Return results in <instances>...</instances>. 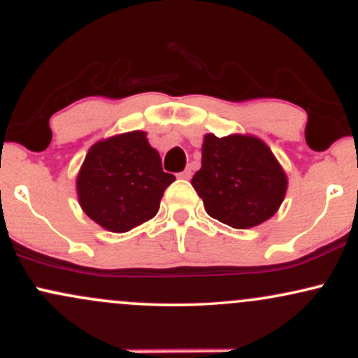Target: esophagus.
<instances>
[{"instance_id": "1", "label": "esophagus", "mask_w": 358, "mask_h": 358, "mask_svg": "<svg viewBox=\"0 0 358 358\" xmlns=\"http://www.w3.org/2000/svg\"><path fill=\"white\" fill-rule=\"evenodd\" d=\"M178 176H180V178H185V180L192 178V166H188L187 170H183L182 173H178Z\"/></svg>"}]
</instances>
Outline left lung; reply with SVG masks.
Wrapping results in <instances>:
<instances>
[{
    "mask_svg": "<svg viewBox=\"0 0 358 358\" xmlns=\"http://www.w3.org/2000/svg\"><path fill=\"white\" fill-rule=\"evenodd\" d=\"M192 185L213 219L234 229L256 227L273 217L287 180L273 151L254 136L207 134L202 168Z\"/></svg>",
    "mask_w": 358,
    "mask_h": 358,
    "instance_id": "left-lung-1",
    "label": "left lung"
}]
</instances>
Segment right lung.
<instances>
[{"label":"right lung","mask_w":358,"mask_h":358,"mask_svg":"<svg viewBox=\"0 0 358 358\" xmlns=\"http://www.w3.org/2000/svg\"><path fill=\"white\" fill-rule=\"evenodd\" d=\"M173 182L146 133L133 131L90 148L77 176V193L80 207L101 227L127 232L153 219Z\"/></svg>","instance_id":"add662e5"}]
</instances>
